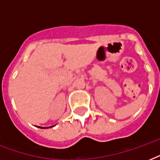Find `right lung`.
I'll list each match as a JSON object with an SVG mask.
<instances>
[{
    "instance_id": "obj_1",
    "label": "right lung",
    "mask_w": 160,
    "mask_h": 160,
    "mask_svg": "<svg viewBox=\"0 0 160 160\" xmlns=\"http://www.w3.org/2000/svg\"><path fill=\"white\" fill-rule=\"evenodd\" d=\"M38 128H41V129H47V128H50V127H41V126H38Z\"/></svg>"
}]
</instances>
